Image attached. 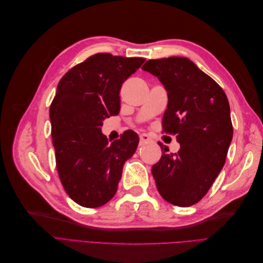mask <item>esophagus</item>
I'll return each mask as SVG.
<instances>
[{
  "label": "esophagus",
  "instance_id": "obj_1",
  "mask_svg": "<svg viewBox=\"0 0 263 263\" xmlns=\"http://www.w3.org/2000/svg\"><path fill=\"white\" fill-rule=\"evenodd\" d=\"M139 144H140V146H144V145H146V144H149V142H151L153 141V139H151L147 134H141L140 136H139Z\"/></svg>",
  "mask_w": 263,
  "mask_h": 263
}]
</instances>
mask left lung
<instances>
[{
  "label": "left lung",
  "mask_w": 263,
  "mask_h": 263,
  "mask_svg": "<svg viewBox=\"0 0 263 263\" xmlns=\"http://www.w3.org/2000/svg\"><path fill=\"white\" fill-rule=\"evenodd\" d=\"M168 92L163 132L177 136L180 149L153 165L159 193L166 202L187 208L201 201L225 164L233 139L228 99L211 77L184 57L148 60L141 68Z\"/></svg>",
  "instance_id": "1"
}]
</instances>
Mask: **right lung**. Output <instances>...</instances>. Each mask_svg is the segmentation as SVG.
Listing matches in <instances>:
<instances>
[{"label": "right lung", "mask_w": 263, "mask_h": 263, "mask_svg": "<svg viewBox=\"0 0 263 263\" xmlns=\"http://www.w3.org/2000/svg\"><path fill=\"white\" fill-rule=\"evenodd\" d=\"M145 60L97 53L59 81L49 110L55 163L63 189L83 208H100L115 195L124 163L137 149L135 132L109 142L101 127L119 113L122 84Z\"/></svg>", "instance_id": "right-lung-1"}]
</instances>
